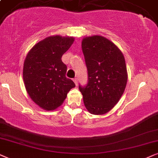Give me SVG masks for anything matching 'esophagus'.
I'll use <instances>...</instances> for the list:
<instances>
[{
    "label": "esophagus",
    "instance_id": "34e87169",
    "mask_svg": "<svg viewBox=\"0 0 158 158\" xmlns=\"http://www.w3.org/2000/svg\"><path fill=\"white\" fill-rule=\"evenodd\" d=\"M73 81H74L76 85H78V79H77V78H74V79H73Z\"/></svg>",
    "mask_w": 158,
    "mask_h": 158
}]
</instances>
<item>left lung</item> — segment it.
I'll return each mask as SVG.
<instances>
[{"mask_svg":"<svg viewBox=\"0 0 158 158\" xmlns=\"http://www.w3.org/2000/svg\"><path fill=\"white\" fill-rule=\"evenodd\" d=\"M88 81L79 85L84 103L90 113L110 111L121 98L127 83L123 54L117 46L102 36L86 37L81 43Z\"/></svg>","mask_w":158,"mask_h":158,"instance_id":"obj_1","label":"left lung"}]
</instances>
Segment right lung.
<instances>
[{
    "instance_id": "1",
    "label": "right lung",
    "mask_w": 158,
    "mask_h": 158,
    "mask_svg": "<svg viewBox=\"0 0 158 158\" xmlns=\"http://www.w3.org/2000/svg\"><path fill=\"white\" fill-rule=\"evenodd\" d=\"M72 37L52 36L39 42L24 60V85L34 102L47 110L63 103L75 84L66 77L67 66L62 56L73 43Z\"/></svg>"
}]
</instances>
